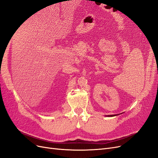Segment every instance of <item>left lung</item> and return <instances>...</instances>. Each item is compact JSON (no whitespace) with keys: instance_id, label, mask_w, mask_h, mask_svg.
<instances>
[{"instance_id":"1","label":"left lung","mask_w":158,"mask_h":158,"mask_svg":"<svg viewBox=\"0 0 158 158\" xmlns=\"http://www.w3.org/2000/svg\"><path fill=\"white\" fill-rule=\"evenodd\" d=\"M115 115H109L108 116H111H111H115Z\"/></svg>"}]
</instances>
